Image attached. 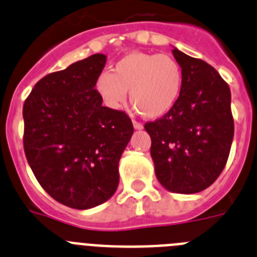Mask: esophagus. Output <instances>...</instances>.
I'll return each mask as SVG.
<instances>
[{"label":"esophagus","mask_w":257,"mask_h":257,"mask_svg":"<svg viewBox=\"0 0 257 257\" xmlns=\"http://www.w3.org/2000/svg\"><path fill=\"white\" fill-rule=\"evenodd\" d=\"M133 124H134V127H135V128H138V130H142V128H143V123L135 121V119H133Z\"/></svg>","instance_id":"34e87169"}]
</instances>
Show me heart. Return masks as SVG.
Instances as JSON below:
<instances>
[{
	"mask_svg": "<svg viewBox=\"0 0 257 257\" xmlns=\"http://www.w3.org/2000/svg\"><path fill=\"white\" fill-rule=\"evenodd\" d=\"M106 106L121 109L130 101L145 118H160L178 101L183 88V70L174 58L152 52H130L110 72L99 74L95 83Z\"/></svg>",
	"mask_w": 257,
	"mask_h": 257,
	"instance_id": "obj_1",
	"label": "heart"
}]
</instances>
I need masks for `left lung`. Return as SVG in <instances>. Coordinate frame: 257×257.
Here are the masks:
<instances>
[{
  "mask_svg": "<svg viewBox=\"0 0 257 257\" xmlns=\"http://www.w3.org/2000/svg\"><path fill=\"white\" fill-rule=\"evenodd\" d=\"M183 88L169 113L147 122L157 179L170 192H202L215 183L230 153L234 119L230 88L202 59L172 50Z\"/></svg>",
  "mask_w": 257,
  "mask_h": 257,
  "instance_id": "8db88e82",
  "label": "left lung"
}]
</instances>
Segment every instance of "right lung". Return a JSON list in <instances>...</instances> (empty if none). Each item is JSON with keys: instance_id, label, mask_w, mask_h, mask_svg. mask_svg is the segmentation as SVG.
<instances>
[{"instance_id": "right-lung-1", "label": "right lung", "mask_w": 257, "mask_h": 257, "mask_svg": "<svg viewBox=\"0 0 257 257\" xmlns=\"http://www.w3.org/2000/svg\"><path fill=\"white\" fill-rule=\"evenodd\" d=\"M106 58L95 54L41 78L23 105V145L40 185L55 201L86 210L118 187V162L134 126L103 106L95 88Z\"/></svg>"}]
</instances>
